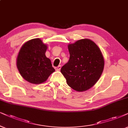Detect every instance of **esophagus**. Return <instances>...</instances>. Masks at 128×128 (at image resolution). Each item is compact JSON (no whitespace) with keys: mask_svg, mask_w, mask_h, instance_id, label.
<instances>
[{"mask_svg":"<svg viewBox=\"0 0 128 128\" xmlns=\"http://www.w3.org/2000/svg\"><path fill=\"white\" fill-rule=\"evenodd\" d=\"M61 66H58V67H57L56 68V70L57 71H60L61 70Z\"/></svg>","mask_w":128,"mask_h":128,"instance_id":"obj_1","label":"esophagus"}]
</instances>
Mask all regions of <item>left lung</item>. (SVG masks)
Here are the masks:
<instances>
[{"label": "left lung", "instance_id": "8db88e82", "mask_svg": "<svg viewBox=\"0 0 128 128\" xmlns=\"http://www.w3.org/2000/svg\"><path fill=\"white\" fill-rule=\"evenodd\" d=\"M68 62L61 72L67 84L76 91L89 90L100 79L104 67V59L98 46L90 39L76 41L68 46Z\"/></svg>", "mask_w": 128, "mask_h": 128}]
</instances>
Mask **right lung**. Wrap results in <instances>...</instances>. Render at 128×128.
<instances>
[{
  "mask_svg": "<svg viewBox=\"0 0 128 128\" xmlns=\"http://www.w3.org/2000/svg\"><path fill=\"white\" fill-rule=\"evenodd\" d=\"M47 48L46 44L37 38L26 42L19 51L17 67L22 77L32 84H42L55 71L45 55Z\"/></svg>",
  "mask_w": 128,
  "mask_h": 128,
  "instance_id": "add662e5",
  "label": "right lung"
}]
</instances>
